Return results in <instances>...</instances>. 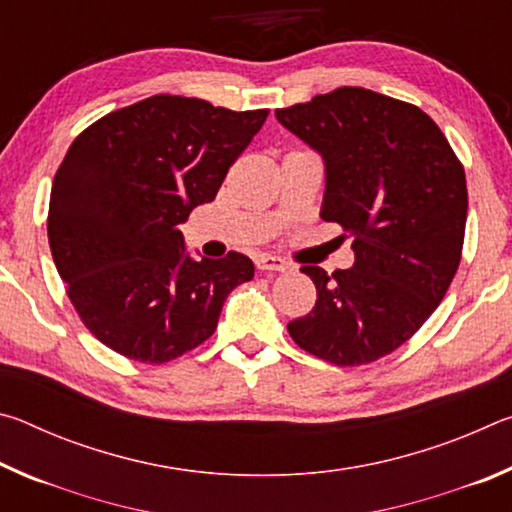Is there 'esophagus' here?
Here are the masks:
<instances>
[{"mask_svg": "<svg viewBox=\"0 0 512 512\" xmlns=\"http://www.w3.org/2000/svg\"><path fill=\"white\" fill-rule=\"evenodd\" d=\"M255 266L259 271H266V273H287L293 268L289 262H284V259L273 257V255H259L255 259Z\"/></svg>", "mask_w": 512, "mask_h": 512, "instance_id": "obj_1", "label": "esophagus"}]
</instances>
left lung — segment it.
<instances>
[{"label":"left lung","mask_w":512,"mask_h":512,"mask_svg":"<svg viewBox=\"0 0 512 512\" xmlns=\"http://www.w3.org/2000/svg\"><path fill=\"white\" fill-rule=\"evenodd\" d=\"M323 155L320 216L354 239V264L302 266L316 305L287 325L302 350L363 366L400 348L440 305L461 264L465 171L427 112L366 88L275 110Z\"/></svg>","instance_id":"8db88e82"}]
</instances>
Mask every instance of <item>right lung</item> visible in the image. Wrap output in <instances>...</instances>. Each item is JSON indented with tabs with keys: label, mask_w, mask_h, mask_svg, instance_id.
<instances>
[{
	"label": "right lung",
	"mask_w": 512,
	"mask_h": 512,
	"mask_svg": "<svg viewBox=\"0 0 512 512\" xmlns=\"http://www.w3.org/2000/svg\"><path fill=\"white\" fill-rule=\"evenodd\" d=\"M268 110L155 94L94 121L69 146L47 235L83 325L126 359L167 363L210 339L228 293L255 266L230 250L201 262L180 223L214 201Z\"/></svg>",
	"instance_id": "1"
}]
</instances>
